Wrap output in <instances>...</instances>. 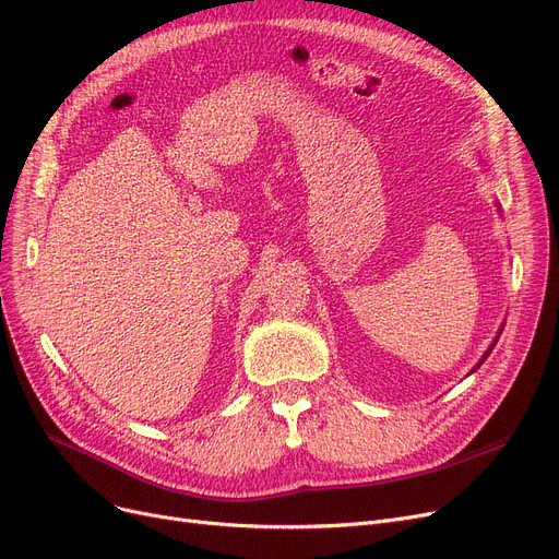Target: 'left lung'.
Instances as JSON below:
<instances>
[{"instance_id":"8db88e82","label":"left lung","mask_w":559,"mask_h":559,"mask_svg":"<svg viewBox=\"0 0 559 559\" xmlns=\"http://www.w3.org/2000/svg\"><path fill=\"white\" fill-rule=\"evenodd\" d=\"M493 344H496V340H493ZM493 344H491V346H489V348H487V354H485V356H483V360H480V362H478V365H476V367H474V371H476V369H478V367H480V365H483V362H485V360H487V356H489V354H491V348H493Z\"/></svg>"}]
</instances>
